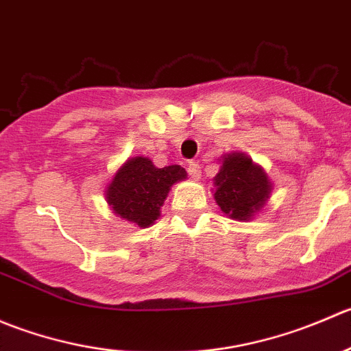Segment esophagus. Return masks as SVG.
Masks as SVG:
<instances>
[{"label":"esophagus","instance_id":"esophagus-1","mask_svg":"<svg viewBox=\"0 0 351 351\" xmlns=\"http://www.w3.org/2000/svg\"><path fill=\"white\" fill-rule=\"evenodd\" d=\"M187 172H189V176L193 177V179H199L201 177V167L197 162L191 160L189 164H187Z\"/></svg>","mask_w":351,"mask_h":351}]
</instances>
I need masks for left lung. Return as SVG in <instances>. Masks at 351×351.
<instances>
[{
  "label": "left lung",
  "mask_w": 351,
  "mask_h": 351,
  "mask_svg": "<svg viewBox=\"0 0 351 351\" xmlns=\"http://www.w3.org/2000/svg\"><path fill=\"white\" fill-rule=\"evenodd\" d=\"M215 201L234 220H247L258 211L271 193L268 176L244 154L223 158L215 177Z\"/></svg>",
  "instance_id": "1"
}]
</instances>
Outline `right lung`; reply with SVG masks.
Segmentation results:
<instances>
[{
	"label": "right lung",
	"instance_id": "obj_1",
	"mask_svg": "<svg viewBox=\"0 0 351 351\" xmlns=\"http://www.w3.org/2000/svg\"><path fill=\"white\" fill-rule=\"evenodd\" d=\"M186 176L180 165L158 169L145 157L131 158L107 187V201L121 218L138 227H150L160 217V206L172 184Z\"/></svg>",
	"mask_w": 351,
	"mask_h": 351
}]
</instances>
